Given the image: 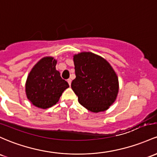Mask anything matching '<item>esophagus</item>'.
I'll use <instances>...</instances> for the list:
<instances>
[{"mask_svg": "<svg viewBox=\"0 0 157 157\" xmlns=\"http://www.w3.org/2000/svg\"><path fill=\"white\" fill-rule=\"evenodd\" d=\"M67 81H68L69 86H71V79H68V80H67Z\"/></svg>", "mask_w": 157, "mask_h": 157, "instance_id": "1", "label": "esophagus"}]
</instances>
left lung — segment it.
<instances>
[{
	"mask_svg": "<svg viewBox=\"0 0 157 157\" xmlns=\"http://www.w3.org/2000/svg\"><path fill=\"white\" fill-rule=\"evenodd\" d=\"M76 78L71 89L82 106L93 113L106 111L116 100L119 84L113 67L92 52L74 56Z\"/></svg>",
	"mask_w": 157,
	"mask_h": 157,
	"instance_id": "left-lung-1",
	"label": "left lung"
}]
</instances>
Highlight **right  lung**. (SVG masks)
Masks as SVG:
<instances>
[{
	"label": "right lung",
	"instance_id": "obj_1",
	"mask_svg": "<svg viewBox=\"0 0 157 157\" xmlns=\"http://www.w3.org/2000/svg\"><path fill=\"white\" fill-rule=\"evenodd\" d=\"M57 61L51 56L39 60L29 73L25 85L27 99L41 109L51 107L59 101L68 83L56 70Z\"/></svg>",
	"mask_w": 157,
	"mask_h": 157
}]
</instances>
